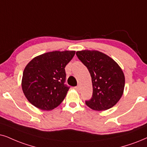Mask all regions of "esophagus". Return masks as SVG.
<instances>
[{
  "instance_id": "34e87169",
  "label": "esophagus",
  "mask_w": 147,
  "mask_h": 147,
  "mask_svg": "<svg viewBox=\"0 0 147 147\" xmlns=\"http://www.w3.org/2000/svg\"><path fill=\"white\" fill-rule=\"evenodd\" d=\"M75 90H77V91H79V90H80V87L79 86V85H78V86H76V87H75Z\"/></svg>"
}]
</instances>
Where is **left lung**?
Wrapping results in <instances>:
<instances>
[{"instance_id":"1","label":"left lung","mask_w":147,"mask_h":147,"mask_svg":"<svg viewBox=\"0 0 147 147\" xmlns=\"http://www.w3.org/2000/svg\"><path fill=\"white\" fill-rule=\"evenodd\" d=\"M87 68L92 77L93 94L87 107L94 111L111 109L123 95L125 76L117 63L111 57L96 50H83L76 53Z\"/></svg>"}]
</instances>
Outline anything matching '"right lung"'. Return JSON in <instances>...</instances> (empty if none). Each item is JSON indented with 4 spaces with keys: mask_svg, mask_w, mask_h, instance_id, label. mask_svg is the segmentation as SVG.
I'll return each mask as SVG.
<instances>
[{
    "mask_svg": "<svg viewBox=\"0 0 147 147\" xmlns=\"http://www.w3.org/2000/svg\"><path fill=\"white\" fill-rule=\"evenodd\" d=\"M75 51H54L35 57L24 68L22 87L27 100L40 110L51 111L66 97L65 67Z\"/></svg>",
    "mask_w": 147,
    "mask_h": 147,
    "instance_id": "obj_1",
    "label": "right lung"
}]
</instances>
